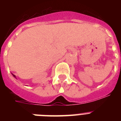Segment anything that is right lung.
Here are the masks:
<instances>
[{
	"label": "right lung",
	"instance_id": "right-lung-1",
	"mask_svg": "<svg viewBox=\"0 0 121 121\" xmlns=\"http://www.w3.org/2000/svg\"><path fill=\"white\" fill-rule=\"evenodd\" d=\"M12 74H13V76L14 77V78H16V76H15V75H14V74H13V73H12Z\"/></svg>",
	"mask_w": 121,
	"mask_h": 121
}]
</instances>
